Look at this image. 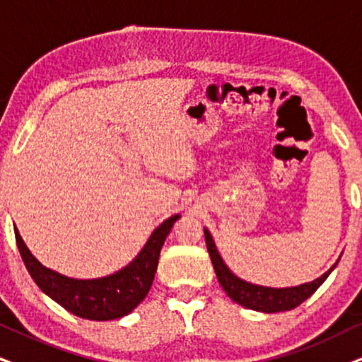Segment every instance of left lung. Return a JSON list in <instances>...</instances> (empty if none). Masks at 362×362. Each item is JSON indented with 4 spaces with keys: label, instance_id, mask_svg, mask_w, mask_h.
<instances>
[{
    "label": "left lung",
    "instance_id": "8db88e82",
    "mask_svg": "<svg viewBox=\"0 0 362 362\" xmlns=\"http://www.w3.org/2000/svg\"><path fill=\"white\" fill-rule=\"evenodd\" d=\"M204 234L209 255L214 264V271L217 274L222 289L227 292V296L234 303L244 305L247 309L259 310V313H284V310H291L300 305L321 287V284L326 281L329 274L334 271V267L339 262L337 260L327 272H324L321 277L314 279L313 282L300 284V286L296 287H281V289H277V287L257 286V284L242 281L240 277H237L222 260L217 245H215L207 228H204Z\"/></svg>",
    "mask_w": 362,
    "mask_h": 362
}]
</instances>
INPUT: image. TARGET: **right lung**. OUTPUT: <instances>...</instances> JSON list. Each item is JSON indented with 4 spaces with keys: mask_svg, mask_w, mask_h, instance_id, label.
Returning a JSON list of instances; mask_svg holds the SVG:
<instances>
[{
    "mask_svg": "<svg viewBox=\"0 0 362 362\" xmlns=\"http://www.w3.org/2000/svg\"><path fill=\"white\" fill-rule=\"evenodd\" d=\"M180 215H172L152 232L147 244L130 264L115 274L100 279H73L45 267L30 252L15 227L21 259L36 286L54 303L78 317L112 321L130 314L148 294L157 272L160 250Z\"/></svg>",
    "mask_w": 362,
    "mask_h": 362,
    "instance_id": "add662e5",
    "label": "right lung"
}]
</instances>
